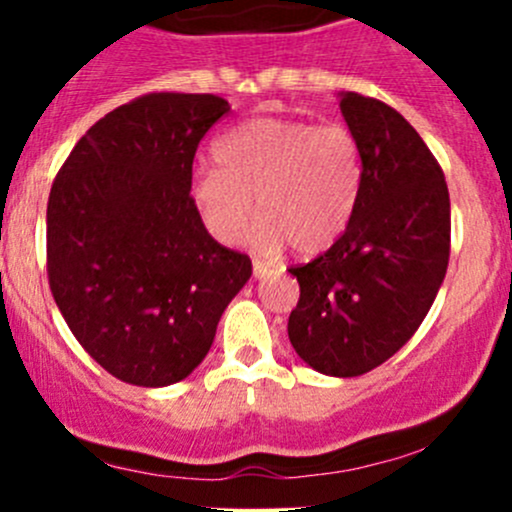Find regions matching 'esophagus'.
Here are the masks:
<instances>
[{
  "label": "esophagus",
  "mask_w": 512,
  "mask_h": 512,
  "mask_svg": "<svg viewBox=\"0 0 512 512\" xmlns=\"http://www.w3.org/2000/svg\"><path fill=\"white\" fill-rule=\"evenodd\" d=\"M265 275H267V267L260 265V262H255V265H252V277H255V280H262Z\"/></svg>",
  "instance_id": "1"
}]
</instances>
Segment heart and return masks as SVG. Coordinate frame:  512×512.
Segmentation results:
<instances>
[{
  "label": "heart",
  "instance_id": "heart-1",
  "mask_svg": "<svg viewBox=\"0 0 512 512\" xmlns=\"http://www.w3.org/2000/svg\"><path fill=\"white\" fill-rule=\"evenodd\" d=\"M218 168H200L190 200L215 240L240 242L252 215L250 245L280 255L289 245L304 257L329 250L359 203L364 156L349 128L299 118L260 116L230 128L215 143Z\"/></svg>",
  "mask_w": 512,
  "mask_h": 512
}]
</instances>
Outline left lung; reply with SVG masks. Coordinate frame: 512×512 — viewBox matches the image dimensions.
Segmentation results:
<instances>
[{
    "label": "left lung",
    "instance_id": "obj_1",
    "mask_svg": "<svg viewBox=\"0 0 512 512\" xmlns=\"http://www.w3.org/2000/svg\"><path fill=\"white\" fill-rule=\"evenodd\" d=\"M339 98L364 156L359 203L324 255L289 267L299 302L287 334L304 364L349 379L421 327L446 277L451 200L441 165L399 111L354 91Z\"/></svg>",
    "mask_w": 512,
    "mask_h": 512
}]
</instances>
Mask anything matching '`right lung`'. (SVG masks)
<instances>
[{"mask_svg":"<svg viewBox=\"0 0 512 512\" xmlns=\"http://www.w3.org/2000/svg\"><path fill=\"white\" fill-rule=\"evenodd\" d=\"M230 111L213 94H146L96 121L46 205V272L89 356L133 386H170L210 352L250 257L205 230L193 158Z\"/></svg>","mask_w":512,"mask_h":512,"instance_id":"1","label":"right lung"}]
</instances>
